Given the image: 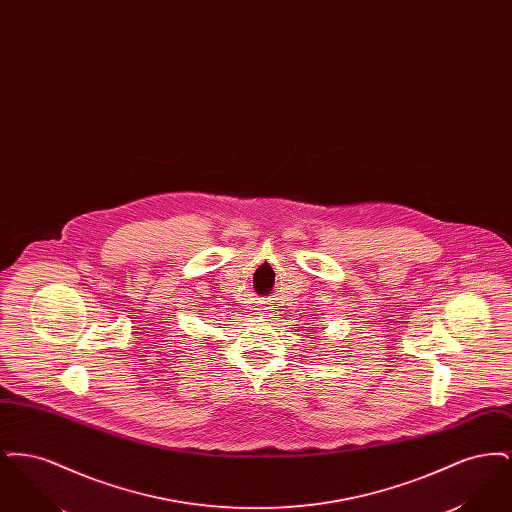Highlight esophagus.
<instances>
[{
	"instance_id": "34e87169",
	"label": "esophagus",
	"mask_w": 512,
	"mask_h": 512,
	"mask_svg": "<svg viewBox=\"0 0 512 512\" xmlns=\"http://www.w3.org/2000/svg\"><path fill=\"white\" fill-rule=\"evenodd\" d=\"M259 311H263V315H267V309H259Z\"/></svg>"
}]
</instances>
